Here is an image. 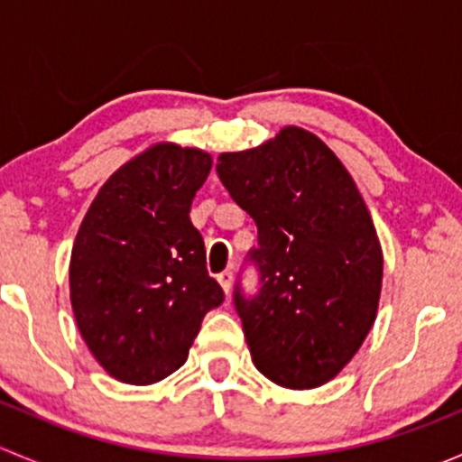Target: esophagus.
Masks as SVG:
<instances>
[{
  "instance_id": "esophagus-1",
  "label": "esophagus",
  "mask_w": 462,
  "mask_h": 462,
  "mask_svg": "<svg viewBox=\"0 0 462 462\" xmlns=\"http://www.w3.org/2000/svg\"><path fill=\"white\" fill-rule=\"evenodd\" d=\"M217 279H218V283H221L223 292L227 295V292H230V288H232V273H230V270H223V273L218 274Z\"/></svg>"
}]
</instances>
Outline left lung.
Returning <instances> with one entry per match:
<instances>
[{
  "label": "left lung",
  "mask_w": 462,
  "mask_h": 462,
  "mask_svg": "<svg viewBox=\"0 0 462 462\" xmlns=\"http://www.w3.org/2000/svg\"><path fill=\"white\" fill-rule=\"evenodd\" d=\"M217 174L259 232L250 259L261 291L235 295L254 366L283 389L326 384L360 351L380 306L384 259L356 180L295 125L218 153Z\"/></svg>",
  "instance_id": "1"
}]
</instances>
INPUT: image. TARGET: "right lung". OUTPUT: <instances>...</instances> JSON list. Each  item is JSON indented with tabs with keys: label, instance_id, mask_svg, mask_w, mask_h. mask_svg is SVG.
Segmentation results:
<instances>
[{
	"label": "right lung",
	"instance_id": "right-lung-1",
	"mask_svg": "<svg viewBox=\"0 0 462 462\" xmlns=\"http://www.w3.org/2000/svg\"><path fill=\"white\" fill-rule=\"evenodd\" d=\"M209 167L212 156L199 147L149 144L97 189L73 241L78 330L125 384H153L180 369L205 313L223 301L189 221Z\"/></svg>",
	"mask_w": 462,
	"mask_h": 462
}]
</instances>
